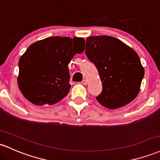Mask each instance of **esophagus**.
<instances>
[{
	"label": "esophagus",
	"mask_w": 160,
	"mask_h": 160,
	"mask_svg": "<svg viewBox=\"0 0 160 160\" xmlns=\"http://www.w3.org/2000/svg\"><path fill=\"white\" fill-rule=\"evenodd\" d=\"M87 83H88V81H87V80H82V83H83V85H87Z\"/></svg>",
	"instance_id": "1"
}]
</instances>
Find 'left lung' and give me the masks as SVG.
Segmentation results:
<instances>
[{
  "label": "left lung",
  "instance_id": "obj_1",
  "mask_svg": "<svg viewBox=\"0 0 160 160\" xmlns=\"http://www.w3.org/2000/svg\"><path fill=\"white\" fill-rule=\"evenodd\" d=\"M85 53L99 71L102 91L96 99L102 106L115 109L138 96L144 69L134 49L112 36H90Z\"/></svg>",
  "mask_w": 160,
  "mask_h": 160
}]
</instances>
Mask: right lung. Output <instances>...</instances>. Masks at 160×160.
<instances>
[{"label": "right lung", "instance_id": "add662e5", "mask_svg": "<svg viewBox=\"0 0 160 160\" xmlns=\"http://www.w3.org/2000/svg\"><path fill=\"white\" fill-rule=\"evenodd\" d=\"M83 38L52 36L32 44L19 60L17 83L26 99L36 106L53 105L68 95V64L85 46Z\"/></svg>", "mask_w": 160, "mask_h": 160}]
</instances>
